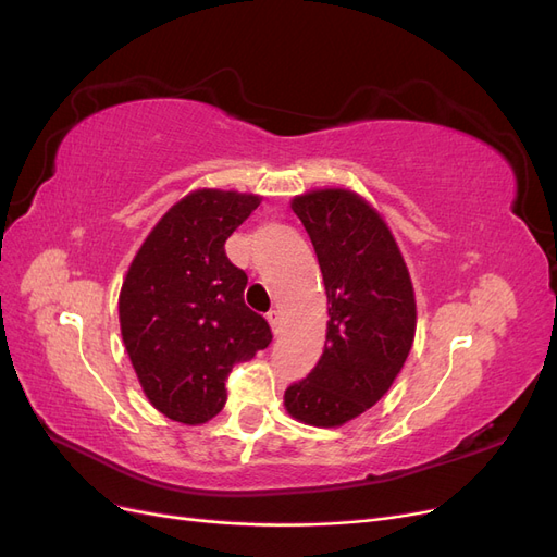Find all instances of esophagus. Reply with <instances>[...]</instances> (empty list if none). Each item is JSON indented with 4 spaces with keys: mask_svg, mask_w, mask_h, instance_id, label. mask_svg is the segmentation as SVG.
I'll list each match as a JSON object with an SVG mask.
<instances>
[{
    "mask_svg": "<svg viewBox=\"0 0 557 557\" xmlns=\"http://www.w3.org/2000/svg\"><path fill=\"white\" fill-rule=\"evenodd\" d=\"M267 320H269V325H272V332L278 334L281 332V315H278V311H269Z\"/></svg>",
    "mask_w": 557,
    "mask_h": 557,
    "instance_id": "34e87169",
    "label": "esophagus"
}]
</instances>
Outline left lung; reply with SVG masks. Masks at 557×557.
Segmentation results:
<instances>
[{"instance_id": "left-lung-1", "label": "left lung", "mask_w": 557, "mask_h": 557, "mask_svg": "<svg viewBox=\"0 0 557 557\" xmlns=\"http://www.w3.org/2000/svg\"><path fill=\"white\" fill-rule=\"evenodd\" d=\"M323 272L325 348L307 379L285 391L301 423L339 428L391 391L416 334V297L401 252L376 209L342 188L293 199Z\"/></svg>"}]
</instances>
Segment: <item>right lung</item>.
Returning a JSON list of instances; mask_svg holds the SVG:
<instances>
[{
  "label": "right lung",
  "mask_w": 557,
  "mask_h": 557,
  "mask_svg": "<svg viewBox=\"0 0 557 557\" xmlns=\"http://www.w3.org/2000/svg\"><path fill=\"white\" fill-rule=\"evenodd\" d=\"M258 195L195 190L166 211L134 256L117 313L148 401L183 425L221 413L232 367L272 342L244 301L248 276L225 242L258 209Z\"/></svg>",
  "instance_id": "1"
}]
</instances>
